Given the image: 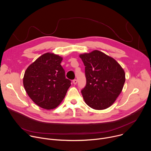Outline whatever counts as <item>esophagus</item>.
<instances>
[{"label": "esophagus", "mask_w": 151, "mask_h": 151, "mask_svg": "<svg viewBox=\"0 0 151 151\" xmlns=\"http://www.w3.org/2000/svg\"><path fill=\"white\" fill-rule=\"evenodd\" d=\"M73 82L74 84H76L77 83V80H76V79H74V80H73Z\"/></svg>", "instance_id": "obj_1"}]
</instances>
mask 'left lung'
<instances>
[{"mask_svg": "<svg viewBox=\"0 0 151 151\" xmlns=\"http://www.w3.org/2000/svg\"><path fill=\"white\" fill-rule=\"evenodd\" d=\"M80 57L85 66L86 84L81 91L85 102L95 109L108 108L122 91L124 71L114 59L99 50Z\"/></svg>", "mask_w": 151, "mask_h": 151, "instance_id": "1", "label": "left lung"}]
</instances>
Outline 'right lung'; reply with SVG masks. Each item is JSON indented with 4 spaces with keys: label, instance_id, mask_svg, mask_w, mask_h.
Instances as JSON below:
<instances>
[{
    "label": "right lung",
    "instance_id": "obj_1",
    "mask_svg": "<svg viewBox=\"0 0 151 151\" xmlns=\"http://www.w3.org/2000/svg\"><path fill=\"white\" fill-rule=\"evenodd\" d=\"M63 58L57 55L46 53L26 70L23 84L32 101L46 109L57 107L64 99L71 86L66 78L65 70L61 65Z\"/></svg>",
    "mask_w": 151,
    "mask_h": 151
}]
</instances>
